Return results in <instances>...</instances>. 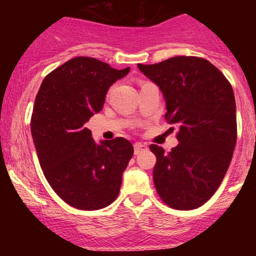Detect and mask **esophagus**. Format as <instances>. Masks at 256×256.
I'll return each mask as SVG.
<instances>
[{"label": "esophagus", "mask_w": 256, "mask_h": 256, "mask_svg": "<svg viewBox=\"0 0 256 256\" xmlns=\"http://www.w3.org/2000/svg\"><path fill=\"white\" fill-rule=\"evenodd\" d=\"M134 154L138 155L140 152H142L143 150H146V144H142V143H134Z\"/></svg>", "instance_id": "1"}]
</instances>
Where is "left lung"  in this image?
Here are the masks:
<instances>
[{
	"mask_svg": "<svg viewBox=\"0 0 256 256\" xmlns=\"http://www.w3.org/2000/svg\"><path fill=\"white\" fill-rule=\"evenodd\" d=\"M138 68L162 91L165 119L178 128L179 144L170 152L149 146L156 156L155 189L170 207L195 210L212 198L230 166L237 140L234 90L202 58L176 56Z\"/></svg>",
	"mask_w": 256,
	"mask_h": 256,
	"instance_id": "left-lung-1",
	"label": "left lung"
}]
</instances>
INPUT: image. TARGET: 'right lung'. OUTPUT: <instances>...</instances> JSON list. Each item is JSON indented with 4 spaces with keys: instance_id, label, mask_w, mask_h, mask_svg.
Here are the masks:
<instances>
[{
    "instance_id": "obj_1",
    "label": "right lung",
    "mask_w": 256,
    "mask_h": 256,
    "mask_svg": "<svg viewBox=\"0 0 256 256\" xmlns=\"http://www.w3.org/2000/svg\"><path fill=\"white\" fill-rule=\"evenodd\" d=\"M130 67L112 68L94 58H71L44 78L34 101L31 134L40 168L58 198L82 210L110 206L134 155L128 140L96 144L85 122L104 107L112 84Z\"/></svg>"
}]
</instances>
